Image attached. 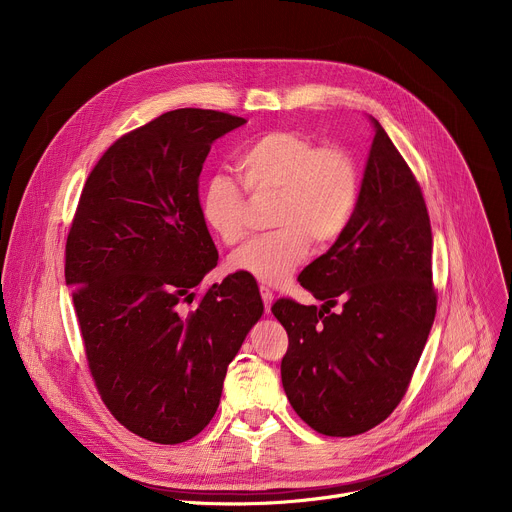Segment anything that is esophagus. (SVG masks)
Here are the masks:
<instances>
[{
    "mask_svg": "<svg viewBox=\"0 0 512 512\" xmlns=\"http://www.w3.org/2000/svg\"><path fill=\"white\" fill-rule=\"evenodd\" d=\"M261 298H263V304H265V314H271V306H273V291L267 289V287H261Z\"/></svg>",
    "mask_w": 512,
    "mask_h": 512,
    "instance_id": "34e87169",
    "label": "esophagus"
}]
</instances>
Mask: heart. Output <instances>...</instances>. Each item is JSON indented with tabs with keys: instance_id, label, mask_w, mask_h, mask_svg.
I'll list each match as a JSON object with an SVG mask.
<instances>
[{
	"instance_id": "heart-1",
	"label": "heart",
	"mask_w": 512,
	"mask_h": 512,
	"mask_svg": "<svg viewBox=\"0 0 512 512\" xmlns=\"http://www.w3.org/2000/svg\"><path fill=\"white\" fill-rule=\"evenodd\" d=\"M245 188L277 194L271 235L229 257V269L265 285L285 283L310 251L332 245L348 227L358 200V168L338 145H320L300 131H269L239 156ZM243 188L227 174H212L200 196L206 227L225 245L247 235Z\"/></svg>"
}]
</instances>
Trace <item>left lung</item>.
Returning <instances> with one entry per match:
<instances>
[{
  "mask_svg": "<svg viewBox=\"0 0 512 512\" xmlns=\"http://www.w3.org/2000/svg\"><path fill=\"white\" fill-rule=\"evenodd\" d=\"M369 121L375 137L350 223L298 277L322 308L294 300L271 308L289 336L285 395L312 429L332 437L364 433L393 413L435 318L421 188L381 123Z\"/></svg>",
  "mask_w": 512,
  "mask_h": 512,
  "instance_id": "left-lung-1",
  "label": "left lung"
}]
</instances>
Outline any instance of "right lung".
I'll list each match as a JSON object with an SVG mask.
<instances>
[{"instance_id": "1", "label": "right lung", "mask_w": 512, "mask_h": 512, "mask_svg": "<svg viewBox=\"0 0 512 512\" xmlns=\"http://www.w3.org/2000/svg\"><path fill=\"white\" fill-rule=\"evenodd\" d=\"M212 109H176L117 139L93 168L66 239L95 385L115 419L156 444H182L214 417L227 367L263 316L251 277L194 287L218 251L200 214L210 145L245 125Z\"/></svg>"}]
</instances>
